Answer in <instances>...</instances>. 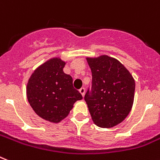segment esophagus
<instances>
[{"label": "esophagus", "mask_w": 160, "mask_h": 160, "mask_svg": "<svg viewBox=\"0 0 160 160\" xmlns=\"http://www.w3.org/2000/svg\"><path fill=\"white\" fill-rule=\"evenodd\" d=\"M79 91H80V93H81V95H82V96L84 97V93H85V88H81Z\"/></svg>", "instance_id": "1"}]
</instances>
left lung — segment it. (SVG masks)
Here are the masks:
<instances>
[{
    "label": "left lung",
    "mask_w": 160,
    "mask_h": 160,
    "mask_svg": "<svg viewBox=\"0 0 160 160\" xmlns=\"http://www.w3.org/2000/svg\"><path fill=\"white\" fill-rule=\"evenodd\" d=\"M92 87L84 96L92 121L100 128H112L129 114L135 81L120 62L107 55L87 58Z\"/></svg>",
    "instance_id": "1"
}]
</instances>
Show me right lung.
I'll list each match as a JSON object with an SVG mask.
<instances>
[{
	"label": "right lung",
	"mask_w": 160,
	"mask_h": 160,
	"mask_svg": "<svg viewBox=\"0 0 160 160\" xmlns=\"http://www.w3.org/2000/svg\"><path fill=\"white\" fill-rule=\"evenodd\" d=\"M66 62L53 58L35 70L28 80L27 97L33 111L47 121L58 123L66 118L82 95L73 80L63 72Z\"/></svg>",
	"instance_id": "1"
}]
</instances>
